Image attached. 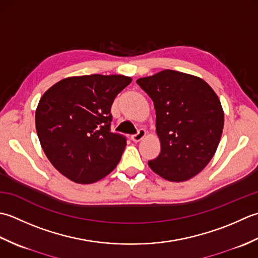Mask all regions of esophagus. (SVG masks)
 Listing matches in <instances>:
<instances>
[{"label": "esophagus", "instance_id": "1", "mask_svg": "<svg viewBox=\"0 0 258 258\" xmlns=\"http://www.w3.org/2000/svg\"><path fill=\"white\" fill-rule=\"evenodd\" d=\"M145 136H146V130L145 129H139L138 133H137L136 135L131 136V139H133L135 143H138V141H140L141 139H143Z\"/></svg>", "mask_w": 258, "mask_h": 258}]
</instances>
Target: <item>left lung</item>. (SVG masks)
Wrapping results in <instances>:
<instances>
[{
	"label": "left lung",
	"mask_w": 258,
	"mask_h": 258,
	"mask_svg": "<svg viewBox=\"0 0 258 258\" xmlns=\"http://www.w3.org/2000/svg\"><path fill=\"white\" fill-rule=\"evenodd\" d=\"M155 104L161 151L149 167L169 181L201 172L216 152L224 128L217 94L201 78L165 70L137 80Z\"/></svg>",
	"instance_id": "1"
}]
</instances>
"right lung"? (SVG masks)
Segmentation results:
<instances>
[{
    "instance_id": "obj_1",
    "label": "right lung",
    "mask_w": 258,
    "mask_h": 258,
    "mask_svg": "<svg viewBox=\"0 0 258 258\" xmlns=\"http://www.w3.org/2000/svg\"><path fill=\"white\" fill-rule=\"evenodd\" d=\"M131 82L124 76L67 78L42 96L35 127L44 154L63 176L91 183L111 172L127 138L111 131V106Z\"/></svg>"
}]
</instances>
